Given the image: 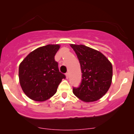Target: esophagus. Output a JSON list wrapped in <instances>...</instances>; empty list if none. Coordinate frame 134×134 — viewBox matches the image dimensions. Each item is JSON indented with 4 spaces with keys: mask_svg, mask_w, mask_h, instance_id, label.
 I'll return each mask as SVG.
<instances>
[{
    "mask_svg": "<svg viewBox=\"0 0 134 134\" xmlns=\"http://www.w3.org/2000/svg\"><path fill=\"white\" fill-rule=\"evenodd\" d=\"M65 76H66V78H67V79H68L69 77V73H66V74H65Z\"/></svg>",
    "mask_w": 134,
    "mask_h": 134,
    "instance_id": "34e87169",
    "label": "esophagus"
}]
</instances>
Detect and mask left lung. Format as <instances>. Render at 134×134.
Wrapping results in <instances>:
<instances>
[{"mask_svg": "<svg viewBox=\"0 0 134 134\" xmlns=\"http://www.w3.org/2000/svg\"><path fill=\"white\" fill-rule=\"evenodd\" d=\"M76 52L82 72L79 87L73 93L84 102L96 101L107 93L113 76L111 63L100 52L83 44H70Z\"/></svg>", "mask_w": 134, "mask_h": 134, "instance_id": "left-lung-1", "label": "left lung"}]
</instances>
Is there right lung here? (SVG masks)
I'll list each match as a JSON object with an SVG mask.
<instances>
[{
    "instance_id": "add662e5",
    "label": "right lung",
    "mask_w": 134,
    "mask_h": 134,
    "mask_svg": "<svg viewBox=\"0 0 134 134\" xmlns=\"http://www.w3.org/2000/svg\"><path fill=\"white\" fill-rule=\"evenodd\" d=\"M60 44H47L33 50L26 57L19 67L21 88L30 99L44 101L56 93L65 76L59 72L55 55Z\"/></svg>"
}]
</instances>
